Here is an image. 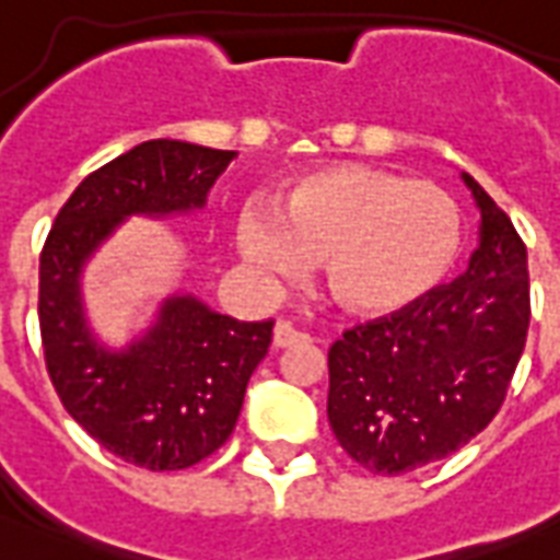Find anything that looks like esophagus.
I'll return each mask as SVG.
<instances>
[{
  "instance_id": "1",
  "label": "esophagus",
  "mask_w": 560,
  "mask_h": 560,
  "mask_svg": "<svg viewBox=\"0 0 560 560\" xmlns=\"http://www.w3.org/2000/svg\"><path fill=\"white\" fill-rule=\"evenodd\" d=\"M302 340H305V334L296 331V328L290 323H284V319L276 323V328H272V346H276V349H290V346H296V342Z\"/></svg>"
}]
</instances>
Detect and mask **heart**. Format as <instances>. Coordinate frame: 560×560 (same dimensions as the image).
Listing matches in <instances>:
<instances>
[{
    "instance_id": "heart-1",
    "label": "heart",
    "mask_w": 560,
    "mask_h": 560,
    "mask_svg": "<svg viewBox=\"0 0 560 560\" xmlns=\"http://www.w3.org/2000/svg\"><path fill=\"white\" fill-rule=\"evenodd\" d=\"M237 244L281 279L325 258V288L337 305L389 316L430 296L451 272L462 211L435 183L346 162L290 179L279 209L249 206L237 220Z\"/></svg>"
}]
</instances>
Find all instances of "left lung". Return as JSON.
I'll return each mask as SVG.
<instances>
[{
	"mask_svg": "<svg viewBox=\"0 0 560 560\" xmlns=\"http://www.w3.org/2000/svg\"><path fill=\"white\" fill-rule=\"evenodd\" d=\"M462 179L479 209L468 270L398 314L354 325L328 351L334 435L383 477L444 459L482 433L526 346V244L486 188Z\"/></svg>",
	"mask_w": 560,
	"mask_h": 560,
	"instance_id": "left-lung-1",
	"label": "left lung"
}]
</instances>
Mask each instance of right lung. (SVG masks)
Returning <instances> with one entry per match:
<instances>
[{
  "mask_svg": "<svg viewBox=\"0 0 560 560\" xmlns=\"http://www.w3.org/2000/svg\"><path fill=\"white\" fill-rule=\"evenodd\" d=\"M179 139H151L83 179L39 255V334L66 412L118 459L183 470L226 442L246 383L272 342V319L237 323L191 293H171L151 328L107 349L92 334L81 279L127 218H171L206 206L235 160Z\"/></svg>",
  "mask_w": 560,
  "mask_h": 560,
  "instance_id": "1",
  "label": "right lung"
}]
</instances>
